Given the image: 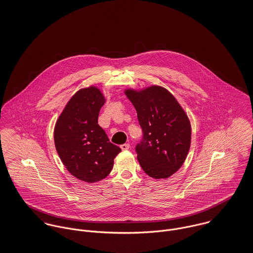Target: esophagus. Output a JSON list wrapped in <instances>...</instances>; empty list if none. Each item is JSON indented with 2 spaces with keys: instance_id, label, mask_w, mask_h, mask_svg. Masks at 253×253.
Listing matches in <instances>:
<instances>
[{
  "instance_id": "obj_1",
  "label": "esophagus",
  "mask_w": 253,
  "mask_h": 253,
  "mask_svg": "<svg viewBox=\"0 0 253 253\" xmlns=\"http://www.w3.org/2000/svg\"><path fill=\"white\" fill-rule=\"evenodd\" d=\"M120 148H121L122 151H127V150L130 149V145L129 144H123V145L120 146Z\"/></svg>"
}]
</instances>
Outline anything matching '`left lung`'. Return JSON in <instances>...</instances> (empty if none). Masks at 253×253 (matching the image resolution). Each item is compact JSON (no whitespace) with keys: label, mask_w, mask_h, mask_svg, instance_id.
I'll return each instance as SVG.
<instances>
[{"label":"left lung","mask_w":253,"mask_h":253,"mask_svg":"<svg viewBox=\"0 0 253 253\" xmlns=\"http://www.w3.org/2000/svg\"><path fill=\"white\" fill-rule=\"evenodd\" d=\"M143 131L135 147L143 170L154 179L168 178L184 163L191 145V124L179 102L166 89L127 90Z\"/></svg>","instance_id":"1"}]
</instances>
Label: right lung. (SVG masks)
<instances>
[{
    "label": "right lung",
    "mask_w": 253,
    "mask_h": 253,
    "mask_svg": "<svg viewBox=\"0 0 253 253\" xmlns=\"http://www.w3.org/2000/svg\"><path fill=\"white\" fill-rule=\"evenodd\" d=\"M103 103L98 88L82 89L67 102L54 127V145L63 165L74 177L88 183L104 179L121 152L98 124Z\"/></svg>",
    "instance_id": "1"
}]
</instances>
